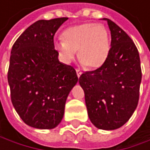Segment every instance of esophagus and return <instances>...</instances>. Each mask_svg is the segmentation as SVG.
<instances>
[{"label": "esophagus", "instance_id": "1", "mask_svg": "<svg viewBox=\"0 0 150 150\" xmlns=\"http://www.w3.org/2000/svg\"><path fill=\"white\" fill-rule=\"evenodd\" d=\"M76 74H77V76H78V78L81 76V74H82V71L81 70H79V69H76Z\"/></svg>", "mask_w": 150, "mask_h": 150}]
</instances>
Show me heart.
Segmentation results:
<instances>
[{
  "label": "heart",
  "instance_id": "b5f03b06",
  "mask_svg": "<svg viewBox=\"0 0 150 150\" xmlns=\"http://www.w3.org/2000/svg\"><path fill=\"white\" fill-rule=\"evenodd\" d=\"M54 48L67 64L77 51L78 59L86 68H99L109 55L110 35L105 25L85 22L67 28L62 33V41H56Z\"/></svg>",
  "mask_w": 150,
  "mask_h": 150
}]
</instances>
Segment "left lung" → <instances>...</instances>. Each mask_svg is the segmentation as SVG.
I'll return each mask as SVG.
<instances>
[{"label":"left lung","mask_w":150,"mask_h":150,"mask_svg":"<svg viewBox=\"0 0 150 150\" xmlns=\"http://www.w3.org/2000/svg\"><path fill=\"white\" fill-rule=\"evenodd\" d=\"M111 48L106 62L98 69L83 74L79 83L84 91L88 115L101 130L123 126L135 111L142 83L138 50L125 32L108 18Z\"/></svg>","instance_id":"left-lung-1"}]
</instances>
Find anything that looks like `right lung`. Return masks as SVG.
Wrapping results in <instances>:
<instances>
[{"mask_svg":"<svg viewBox=\"0 0 150 150\" xmlns=\"http://www.w3.org/2000/svg\"><path fill=\"white\" fill-rule=\"evenodd\" d=\"M67 18L38 20L15 42L8 82L13 107L27 125L53 129L61 122L67 96L77 83L74 68L59 62L53 37Z\"/></svg>","mask_w":150,"mask_h":150,"instance_id":"right-lung-1","label":"right lung"}]
</instances>
